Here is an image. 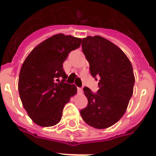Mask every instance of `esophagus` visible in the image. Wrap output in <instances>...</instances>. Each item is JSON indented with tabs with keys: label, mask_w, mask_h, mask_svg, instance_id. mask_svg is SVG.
Listing matches in <instances>:
<instances>
[{
	"label": "esophagus",
	"mask_w": 156,
	"mask_h": 156,
	"mask_svg": "<svg viewBox=\"0 0 156 156\" xmlns=\"http://www.w3.org/2000/svg\"><path fill=\"white\" fill-rule=\"evenodd\" d=\"M77 91H78V93L81 94L82 93V87H77Z\"/></svg>",
	"instance_id": "34e87169"
}]
</instances>
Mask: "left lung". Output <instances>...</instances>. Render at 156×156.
<instances>
[{"label":"left lung","mask_w":156,"mask_h":156,"mask_svg":"<svg viewBox=\"0 0 156 156\" xmlns=\"http://www.w3.org/2000/svg\"><path fill=\"white\" fill-rule=\"evenodd\" d=\"M82 49L99 89L94 94L83 88L88 104L81 110V116L94 128H107L122 117L133 94L132 65L122 49L100 36L82 39Z\"/></svg>","instance_id":"8db88e82"}]
</instances>
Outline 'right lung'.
I'll list each match as a JSON object with an SVG mask.
<instances>
[{"instance_id":"1","label":"right lung","mask_w":156,"mask_h":156,"mask_svg":"<svg viewBox=\"0 0 156 156\" xmlns=\"http://www.w3.org/2000/svg\"><path fill=\"white\" fill-rule=\"evenodd\" d=\"M82 39L62 34L46 39L30 52L21 66L18 90L30 119L41 126L60 122L64 106L77 93V87L66 83L63 62Z\"/></svg>"}]
</instances>
